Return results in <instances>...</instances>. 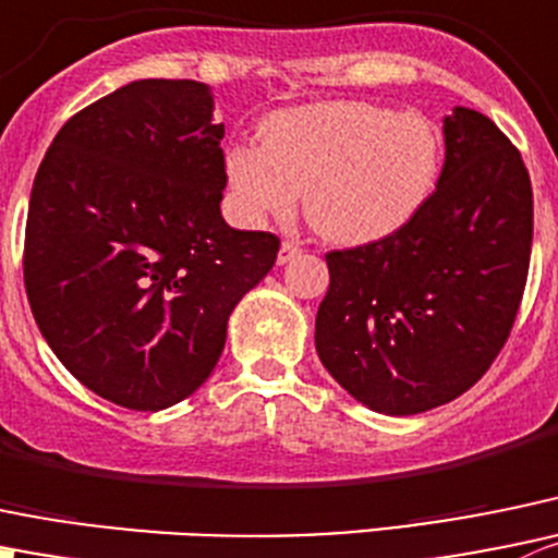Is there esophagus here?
I'll return each mask as SVG.
<instances>
[{"label": "esophagus", "mask_w": 558, "mask_h": 558, "mask_svg": "<svg viewBox=\"0 0 558 558\" xmlns=\"http://www.w3.org/2000/svg\"><path fill=\"white\" fill-rule=\"evenodd\" d=\"M302 253V247L296 245V242H283L278 251V264H289L291 258H296Z\"/></svg>", "instance_id": "34e87169"}]
</instances>
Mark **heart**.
<instances>
[{"label":"heart","instance_id":"b5f03b06","mask_svg":"<svg viewBox=\"0 0 558 558\" xmlns=\"http://www.w3.org/2000/svg\"><path fill=\"white\" fill-rule=\"evenodd\" d=\"M439 166V130L425 117L329 100L275 111L262 144L226 153V180L247 220L289 218L305 191V215L318 234L367 245L425 207Z\"/></svg>","mask_w":558,"mask_h":558}]
</instances>
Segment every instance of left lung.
<instances>
[{
	"label": "left lung",
	"mask_w": 558,
	"mask_h": 558,
	"mask_svg": "<svg viewBox=\"0 0 558 558\" xmlns=\"http://www.w3.org/2000/svg\"><path fill=\"white\" fill-rule=\"evenodd\" d=\"M532 180L485 113L445 117V169L395 234L327 253L316 351L378 414L450 403L510 338L532 258Z\"/></svg>",
	"instance_id": "left-lung-1"
}]
</instances>
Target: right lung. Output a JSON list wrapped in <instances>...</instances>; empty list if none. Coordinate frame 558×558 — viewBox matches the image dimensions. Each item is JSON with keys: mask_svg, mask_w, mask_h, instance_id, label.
I'll use <instances>...</instances> for the list:
<instances>
[{"mask_svg": "<svg viewBox=\"0 0 558 558\" xmlns=\"http://www.w3.org/2000/svg\"><path fill=\"white\" fill-rule=\"evenodd\" d=\"M213 111L202 81L119 86L62 124L32 185V316L59 362L124 409L196 392L231 311L278 258V236L220 215L226 130Z\"/></svg>", "mask_w": 558, "mask_h": 558, "instance_id": "obj_1", "label": "right lung"}]
</instances>
